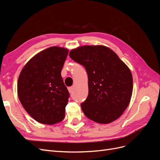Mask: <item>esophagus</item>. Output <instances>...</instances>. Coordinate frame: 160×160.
<instances>
[{
	"mask_svg": "<svg viewBox=\"0 0 160 160\" xmlns=\"http://www.w3.org/2000/svg\"><path fill=\"white\" fill-rule=\"evenodd\" d=\"M73 89H74V88H72V87H71V88H68L69 92V93H70L71 94L72 93V92H73Z\"/></svg>",
	"mask_w": 160,
	"mask_h": 160,
	"instance_id": "esophagus-1",
	"label": "esophagus"
}]
</instances>
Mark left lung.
I'll use <instances>...</instances> for the list:
<instances>
[{
    "label": "left lung",
    "mask_w": 160,
    "mask_h": 160,
    "mask_svg": "<svg viewBox=\"0 0 160 160\" xmlns=\"http://www.w3.org/2000/svg\"><path fill=\"white\" fill-rule=\"evenodd\" d=\"M69 57L88 72L89 93L81 104L84 114L103 124L119 118L132 95L133 77L128 67L103 45L79 47L71 50Z\"/></svg>",
    "instance_id": "8db88e82"
}]
</instances>
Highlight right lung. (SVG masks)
<instances>
[{
  "mask_svg": "<svg viewBox=\"0 0 160 160\" xmlns=\"http://www.w3.org/2000/svg\"><path fill=\"white\" fill-rule=\"evenodd\" d=\"M69 50L51 47L27 62L18 77L17 92L27 112L37 122L52 125L64 119L69 93L61 75Z\"/></svg>",
  "mask_w": 160,
  "mask_h": 160,
  "instance_id": "obj_1",
  "label": "right lung"
}]
</instances>
